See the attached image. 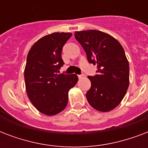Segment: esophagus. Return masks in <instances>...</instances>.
I'll use <instances>...</instances> for the list:
<instances>
[{"instance_id":"1","label":"esophagus","mask_w":148,"mask_h":148,"mask_svg":"<svg viewBox=\"0 0 148 148\" xmlns=\"http://www.w3.org/2000/svg\"><path fill=\"white\" fill-rule=\"evenodd\" d=\"M83 77H84L83 74H80V75H78V78H79V79H81V78H82Z\"/></svg>"}]
</instances>
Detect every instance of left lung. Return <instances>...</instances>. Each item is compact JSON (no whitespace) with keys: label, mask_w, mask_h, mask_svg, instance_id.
<instances>
[{"label":"left lung","mask_w":148,"mask_h":148,"mask_svg":"<svg viewBox=\"0 0 148 148\" xmlns=\"http://www.w3.org/2000/svg\"><path fill=\"white\" fill-rule=\"evenodd\" d=\"M74 37L87 54L88 62L97 64V74L86 94L90 105L108 112L123 100L129 86V64L121 45L112 36L96 30L76 31Z\"/></svg>","instance_id":"obj_1"}]
</instances>
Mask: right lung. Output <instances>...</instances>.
Instances as JSON below:
<instances>
[{"label":"right lung","instance_id":"1","mask_svg":"<svg viewBox=\"0 0 148 148\" xmlns=\"http://www.w3.org/2000/svg\"><path fill=\"white\" fill-rule=\"evenodd\" d=\"M71 33H53L31 47L27 58L24 81L33 105L46 115H55L67 104L68 90L78 81L76 74H58L64 61L61 51Z\"/></svg>","mask_w":148,"mask_h":148}]
</instances>
